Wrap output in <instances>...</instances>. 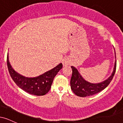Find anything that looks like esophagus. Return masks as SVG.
<instances>
[{
  "mask_svg": "<svg viewBox=\"0 0 123 123\" xmlns=\"http://www.w3.org/2000/svg\"><path fill=\"white\" fill-rule=\"evenodd\" d=\"M62 63H63V65L64 66H66L67 65H68L69 64V61L68 58H65L64 60H63L62 61Z\"/></svg>",
  "mask_w": 123,
  "mask_h": 123,
  "instance_id": "1",
  "label": "esophagus"
}]
</instances>
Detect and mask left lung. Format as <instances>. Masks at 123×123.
I'll return each mask as SVG.
<instances>
[{"label": "left lung", "mask_w": 123, "mask_h": 123, "mask_svg": "<svg viewBox=\"0 0 123 123\" xmlns=\"http://www.w3.org/2000/svg\"><path fill=\"white\" fill-rule=\"evenodd\" d=\"M115 54L116 58L115 51ZM71 68L72 69V75L70 79V87L72 90L77 96L85 97L99 92L109 84L115 75L116 69V60H115L113 70L111 75L107 79L98 83H91L86 81L75 67L72 66Z\"/></svg>", "instance_id": "1"}]
</instances>
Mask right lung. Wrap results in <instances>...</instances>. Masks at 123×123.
Segmentation results:
<instances>
[{"mask_svg": "<svg viewBox=\"0 0 123 123\" xmlns=\"http://www.w3.org/2000/svg\"><path fill=\"white\" fill-rule=\"evenodd\" d=\"M7 63L10 74L15 84L25 92L37 96L44 95L49 92L54 78L62 68V63H60L41 75L34 77H28L21 75L12 68L9 62L8 53L7 57Z\"/></svg>", "mask_w": 123, "mask_h": 123, "instance_id": "obj_1", "label": "right lung"}]
</instances>
